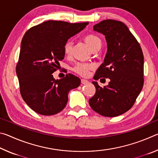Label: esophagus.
<instances>
[{
	"label": "esophagus",
	"mask_w": 158,
	"mask_h": 158,
	"mask_svg": "<svg viewBox=\"0 0 158 158\" xmlns=\"http://www.w3.org/2000/svg\"><path fill=\"white\" fill-rule=\"evenodd\" d=\"M81 82L82 84H89V81H88V80H86V79H81Z\"/></svg>",
	"instance_id": "obj_1"
}]
</instances>
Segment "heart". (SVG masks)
Masks as SVG:
<instances>
[{"mask_svg": "<svg viewBox=\"0 0 158 158\" xmlns=\"http://www.w3.org/2000/svg\"><path fill=\"white\" fill-rule=\"evenodd\" d=\"M84 40L91 49V50L99 46L101 47V40L98 37L94 35H88L84 37ZM72 49H73V42L71 40H68L64 46V52H65V54H70ZM93 68H94V65H93L91 63H78L73 67V71L78 74H80V75L86 76L89 74L90 69H92Z\"/></svg>", "mask_w": 158, "mask_h": 158, "instance_id": "heart-1", "label": "heart"}]
</instances>
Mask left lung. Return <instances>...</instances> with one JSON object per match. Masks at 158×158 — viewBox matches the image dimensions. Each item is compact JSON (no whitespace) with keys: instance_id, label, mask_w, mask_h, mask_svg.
I'll return each mask as SVG.
<instances>
[{"instance_id":"8db88e82","label":"left lung","mask_w":158,"mask_h":158,"mask_svg":"<svg viewBox=\"0 0 158 158\" xmlns=\"http://www.w3.org/2000/svg\"><path fill=\"white\" fill-rule=\"evenodd\" d=\"M93 30L105 36L107 44L104 63L93 79L109 78L110 81L103 88L93 81L96 91L89 102L102 116L115 117L132 107L142 89L143 52L137 40L121 21H102L93 26Z\"/></svg>"}]
</instances>
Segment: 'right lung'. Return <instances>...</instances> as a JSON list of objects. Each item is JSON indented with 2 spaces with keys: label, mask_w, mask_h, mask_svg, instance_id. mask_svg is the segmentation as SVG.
<instances>
[{
  "label": "right lung",
  "mask_w": 158,
  "mask_h": 158,
  "mask_svg": "<svg viewBox=\"0 0 158 158\" xmlns=\"http://www.w3.org/2000/svg\"><path fill=\"white\" fill-rule=\"evenodd\" d=\"M88 24L49 20L32 27L23 37L16 73L22 98L36 113L58 114L65 107L69 90L79 86V77L68 74L56 80L53 73L65 57V44Z\"/></svg>",
  "instance_id": "1"
}]
</instances>
